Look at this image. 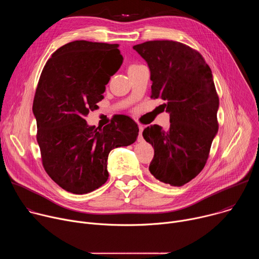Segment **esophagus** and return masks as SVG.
Wrapping results in <instances>:
<instances>
[{
    "mask_svg": "<svg viewBox=\"0 0 259 259\" xmlns=\"http://www.w3.org/2000/svg\"><path fill=\"white\" fill-rule=\"evenodd\" d=\"M142 131H143V127L141 125H139V135H138V141H142Z\"/></svg>",
    "mask_w": 259,
    "mask_h": 259,
    "instance_id": "obj_1",
    "label": "esophagus"
}]
</instances>
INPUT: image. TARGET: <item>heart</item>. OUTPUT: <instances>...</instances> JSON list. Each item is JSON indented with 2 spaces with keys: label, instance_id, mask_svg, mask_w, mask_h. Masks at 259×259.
<instances>
[{
  "label": "heart",
  "instance_id": "b5f03b06",
  "mask_svg": "<svg viewBox=\"0 0 259 259\" xmlns=\"http://www.w3.org/2000/svg\"><path fill=\"white\" fill-rule=\"evenodd\" d=\"M136 66H138V65H137V64H132V65H130L129 69H130V68H133V67H136Z\"/></svg>",
  "mask_w": 259,
  "mask_h": 259
}]
</instances>
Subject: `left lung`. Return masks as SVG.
Returning <instances> with one entry per match:
<instances>
[{
    "instance_id": "1",
    "label": "left lung",
    "mask_w": 259,
    "mask_h": 259,
    "mask_svg": "<svg viewBox=\"0 0 259 259\" xmlns=\"http://www.w3.org/2000/svg\"><path fill=\"white\" fill-rule=\"evenodd\" d=\"M133 49L151 71L152 98H162L170 127H146L143 138L155 150L149 170L158 180L181 187L204 168L218 132L219 98L202 55L174 41H149Z\"/></svg>"
}]
</instances>
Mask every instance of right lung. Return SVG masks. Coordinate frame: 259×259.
I'll list each match as a JSON object with an SVG mask.
<instances>
[{"instance_id":"1","label":"right lung","mask_w":259,"mask_h":259,"mask_svg":"<svg viewBox=\"0 0 259 259\" xmlns=\"http://www.w3.org/2000/svg\"><path fill=\"white\" fill-rule=\"evenodd\" d=\"M119 44L73 41L46 62L32 113L45 171L64 191L83 195L108 178L109 152L135 142L137 124L127 116L103 128L85 120L103 99L105 85L123 63Z\"/></svg>"}]
</instances>
